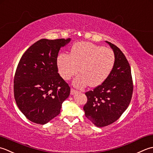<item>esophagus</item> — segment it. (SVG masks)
<instances>
[{"label": "esophagus", "instance_id": "1", "mask_svg": "<svg viewBox=\"0 0 153 153\" xmlns=\"http://www.w3.org/2000/svg\"><path fill=\"white\" fill-rule=\"evenodd\" d=\"M79 91H78V90H74L73 88L71 89V94L73 95V94H76V93H79Z\"/></svg>", "mask_w": 153, "mask_h": 153}]
</instances>
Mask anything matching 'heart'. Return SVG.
Returning a JSON list of instances; mask_svg holds the SVG:
<instances>
[{"mask_svg":"<svg viewBox=\"0 0 153 153\" xmlns=\"http://www.w3.org/2000/svg\"><path fill=\"white\" fill-rule=\"evenodd\" d=\"M115 54L110 49L82 42L76 43L71 55L61 53L57 58V66L61 76L70 79L79 71L73 81L76 86L92 87L100 85L110 75L115 64Z\"/></svg>","mask_w":153,"mask_h":153,"instance_id":"obj_1","label":"heart"}]
</instances>
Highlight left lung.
I'll use <instances>...</instances> for the list:
<instances>
[{
	"label": "left lung",
	"instance_id": "1",
	"mask_svg": "<svg viewBox=\"0 0 153 153\" xmlns=\"http://www.w3.org/2000/svg\"><path fill=\"white\" fill-rule=\"evenodd\" d=\"M115 54V64L102 85L86 92L85 116L96 126H109L117 120L130 104L133 85L131 71L126 56L116 45L106 42Z\"/></svg>",
	"mask_w": 153,
	"mask_h": 153
}]
</instances>
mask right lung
Here are the masks:
<instances>
[{"instance_id":"obj_1","label":"right lung","mask_w":153,"mask_h":153,"mask_svg":"<svg viewBox=\"0 0 153 153\" xmlns=\"http://www.w3.org/2000/svg\"><path fill=\"white\" fill-rule=\"evenodd\" d=\"M70 38L42 39L22 56L14 79L16 104L27 119L37 124L48 123L59 114L70 94L68 84L58 73L57 57Z\"/></svg>"}]
</instances>
